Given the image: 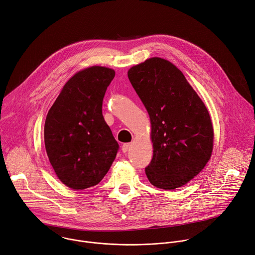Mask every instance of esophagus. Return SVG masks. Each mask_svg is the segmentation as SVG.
Segmentation results:
<instances>
[{"mask_svg": "<svg viewBox=\"0 0 255 255\" xmlns=\"http://www.w3.org/2000/svg\"><path fill=\"white\" fill-rule=\"evenodd\" d=\"M129 146H130V144H129V143H124V144H123V147H122L123 152H127V151L128 150Z\"/></svg>", "mask_w": 255, "mask_h": 255, "instance_id": "1", "label": "esophagus"}]
</instances>
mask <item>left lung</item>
<instances>
[{
    "label": "left lung",
    "instance_id": "1",
    "mask_svg": "<svg viewBox=\"0 0 255 255\" xmlns=\"http://www.w3.org/2000/svg\"><path fill=\"white\" fill-rule=\"evenodd\" d=\"M128 76L150 120L149 183L164 190L186 185L212 154L213 127L204 103L168 60L149 58L131 67Z\"/></svg>",
    "mask_w": 255,
    "mask_h": 255
}]
</instances>
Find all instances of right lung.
<instances>
[{
	"label": "right lung",
	"instance_id": "add662e5",
	"mask_svg": "<svg viewBox=\"0 0 255 255\" xmlns=\"http://www.w3.org/2000/svg\"><path fill=\"white\" fill-rule=\"evenodd\" d=\"M115 70L92 66L74 74L48 112L44 141L58 179L73 190L97 185L114 163L119 143L103 116Z\"/></svg>",
	"mask_w": 255,
	"mask_h": 255
}]
</instances>
